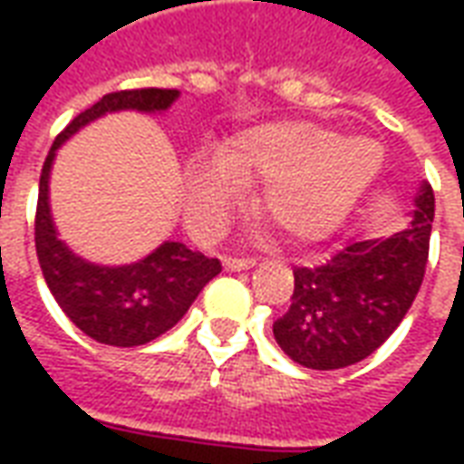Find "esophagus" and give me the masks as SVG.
<instances>
[{"label":"esophagus","instance_id":"1","mask_svg":"<svg viewBox=\"0 0 464 464\" xmlns=\"http://www.w3.org/2000/svg\"><path fill=\"white\" fill-rule=\"evenodd\" d=\"M253 258H223V266H226V271H248L253 268Z\"/></svg>","mask_w":464,"mask_h":464}]
</instances>
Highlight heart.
<instances>
[{
	"instance_id": "obj_1",
	"label": "heart",
	"mask_w": 464,
	"mask_h": 464,
	"mask_svg": "<svg viewBox=\"0 0 464 464\" xmlns=\"http://www.w3.org/2000/svg\"><path fill=\"white\" fill-rule=\"evenodd\" d=\"M382 166L370 139H341L313 121L253 126L223 146L216 161H196L186 176V208L196 226L216 228L241 196V183H263L261 211L293 241L335 231Z\"/></svg>"
}]
</instances>
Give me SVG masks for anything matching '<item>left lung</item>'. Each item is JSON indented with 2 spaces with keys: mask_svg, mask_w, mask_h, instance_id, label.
Segmentation results:
<instances>
[{
  "mask_svg": "<svg viewBox=\"0 0 464 464\" xmlns=\"http://www.w3.org/2000/svg\"><path fill=\"white\" fill-rule=\"evenodd\" d=\"M432 218L435 196L422 183L402 231L353 241L321 266L293 268L291 308L273 323L283 353L313 370L348 368L375 353L422 285Z\"/></svg>",
  "mask_w": 464,
  "mask_h": 464,
  "instance_id": "obj_1",
  "label": "left lung"
}]
</instances>
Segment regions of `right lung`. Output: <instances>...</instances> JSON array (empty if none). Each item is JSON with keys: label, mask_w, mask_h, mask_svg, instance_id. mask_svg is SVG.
<instances>
[{"label": "right lung", "mask_w": 464, "mask_h": 464, "mask_svg": "<svg viewBox=\"0 0 464 464\" xmlns=\"http://www.w3.org/2000/svg\"><path fill=\"white\" fill-rule=\"evenodd\" d=\"M179 99L176 89H131L102 96L56 136L39 179L34 243L49 291L66 318L89 338L116 348H136L171 331L191 308L203 285L221 273L218 258H208L176 241L126 266H99L69 251L56 236L49 211V173L56 149L86 123L114 111L161 114Z\"/></svg>", "instance_id": "obj_1"}]
</instances>
